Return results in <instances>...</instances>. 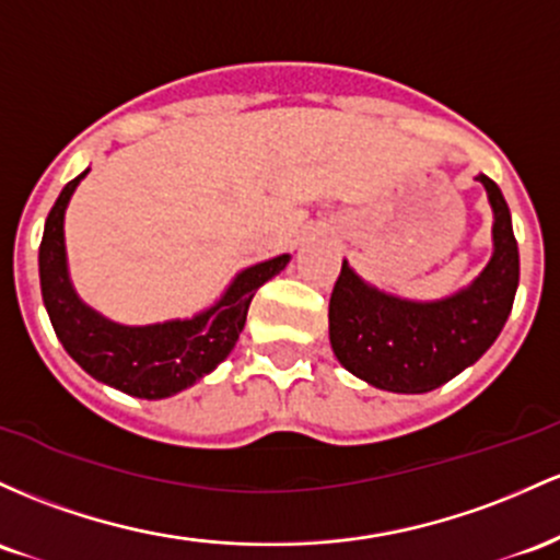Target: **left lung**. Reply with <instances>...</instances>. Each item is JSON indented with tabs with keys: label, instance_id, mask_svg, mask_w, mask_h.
<instances>
[{
	"label": "left lung",
	"instance_id": "1",
	"mask_svg": "<svg viewBox=\"0 0 560 560\" xmlns=\"http://www.w3.org/2000/svg\"><path fill=\"white\" fill-rule=\"evenodd\" d=\"M492 206V259L463 291L410 301L368 285L343 261L330 293V347L338 362L370 386L425 394L470 368L494 343L518 288V243L500 187L476 177Z\"/></svg>",
	"mask_w": 560,
	"mask_h": 560
}]
</instances>
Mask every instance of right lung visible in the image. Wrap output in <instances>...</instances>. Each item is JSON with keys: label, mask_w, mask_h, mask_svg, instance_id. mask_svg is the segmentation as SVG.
<instances>
[{"label": "right lung", "mask_w": 560, "mask_h": 560, "mask_svg": "<svg viewBox=\"0 0 560 560\" xmlns=\"http://www.w3.org/2000/svg\"><path fill=\"white\" fill-rule=\"evenodd\" d=\"M90 172V168H86ZM68 182L55 200L39 246L42 299L49 323L62 349L77 360L92 378L108 383L118 392L140 399H166L182 388L209 375L219 362L228 360L241 338L250 299L267 280H272L291 256L254 264L243 269L217 304L192 319H168L155 325H118L86 306L68 278L66 219L68 200L81 179Z\"/></svg>", "instance_id": "add662e5"}]
</instances>
